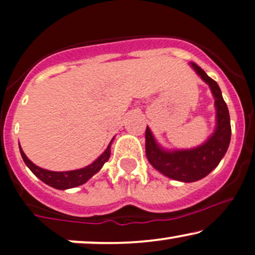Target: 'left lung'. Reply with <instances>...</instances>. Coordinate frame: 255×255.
<instances>
[{
	"mask_svg": "<svg viewBox=\"0 0 255 255\" xmlns=\"http://www.w3.org/2000/svg\"><path fill=\"white\" fill-rule=\"evenodd\" d=\"M191 67L197 75L208 84L214 97L216 107V128L212 135L199 146L186 150H166L158 144L148 127L145 132V152L148 163L161 174L171 179L193 183L206 177L223 159L231 141V122L227 105L225 103L219 85L208 77L196 63Z\"/></svg>",
	"mask_w": 255,
	"mask_h": 255,
	"instance_id": "1",
	"label": "left lung"
}]
</instances>
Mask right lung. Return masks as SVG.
Wrapping results in <instances>:
<instances>
[{"mask_svg": "<svg viewBox=\"0 0 255 255\" xmlns=\"http://www.w3.org/2000/svg\"><path fill=\"white\" fill-rule=\"evenodd\" d=\"M114 138H112V140L110 141V144H109L107 150H105L95 161H92L90 165H88V166H85L83 168H78V170L72 171L56 172L45 170V168L39 167L37 165L32 163V161L25 156V153L23 152L21 146H19V152H21V156L23 158V160H24L26 166L30 168V171L38 178V179H41L43 183L49 185V186L57 188V190H68V188L77 187L85 184L90 178L94 177L97 172L101 171L103 165L107 163L109 158H110V146L112 141H114Z\"/></svg>", "mask_w": 255, "mask_h": 255, "instance_id": "add662e5", "label": "right lung"}]
</instances>
